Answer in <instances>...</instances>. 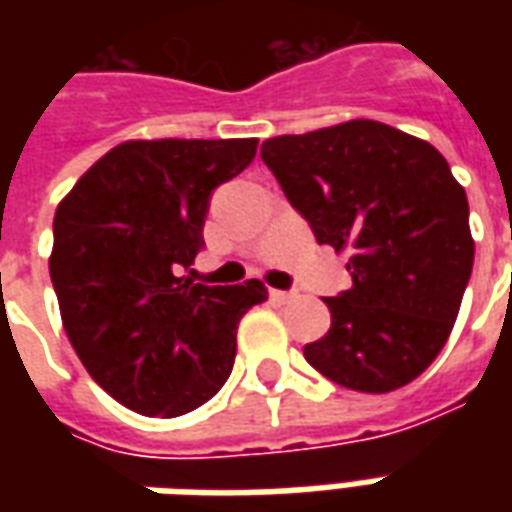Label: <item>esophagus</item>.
Wrapping results in <instances>:
<instances>
[{
	"label": "esophagus",
	"instance_id": "obj_1",
	"mask_svg": "<svg viewBox=\"0 0 512 512\" xmlns=\"http://www.w3.org/2000/svg\"><path fill=\"white\" fill-rule=\"evenodd\" d=\"M271 299L279 301V304H288V301L296 299V290H271Z\"/></svg>",
	"mask_w": 512,
	"mask_h": 512
}]
</instances>
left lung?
<instances>
[{
    "label": "left lung",
    "instance_id": "left-lung-1",
    "mask_svg": "<svg viewBox=\"0 0 512 512\" xmlns=\"http://www.w3.org/2000/svg\"><path fill=\"white\" fill-rule=\"evenodd\" d=\"M260 158L318 244L348 252L354 285L304 345L321 376L356 392L411 384L439 356L472 277L466 191L425 139L376 120L266 139Z\"/></svg>",
    "mask_w": 512,
    "mask_h": 512
}]
</instances>
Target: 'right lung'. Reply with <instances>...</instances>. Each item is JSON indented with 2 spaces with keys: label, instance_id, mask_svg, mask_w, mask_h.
I'll list each match as a JSON object with an SVG mask.
<instances>
[{
  "label": "right lung",
  "instance_id": "right-lung-1",
  "mask_svg": "<svg viewBox=\"0 0 512 512\" xmlns=\"http://www.w3.org/2000/svg\"><path fill=\"white\" fill-rule=\"evenodd\" d=\"M257 139H131L76 180L54 213L51 282L73 351L117 403L180 417L233 373L238 321L263 282L200 285L211 191L244 172Z\"/></svg>",
  "mask_w": 512,
  "mask_h": 512
}]
</instances>
